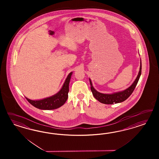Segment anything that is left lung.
Returning <instances> with one entry per match:
<instances>
[{
    "label": "left lung",
    "instance_id": "obj_1",
    "mask_svg": "<svg viewBox=\"0 0 159 159\" xmlns=\"http://www.w3.org/2000/svg\"><path fill=\"white\" fill-rule=\"evenodd\" d=\"M141 72H142V63H141V60H140L139 72L138 75L136 77V79H135V81L133 83V84L129 87H128V89H126V90L122 91V92H117V93H115L111 94H102V93L96 91L93 86L90 79H89L90 86H91V91L93 93V95L98 101H100L101 103L106 104H112L114 103L116 104V103L123 102L130 96V95L132 94V93L134 91V89L138 84L140 76L141 75Z\"/></svg>",
    "mask_w": 159,
    "mask_h": 159
}]
</instances>
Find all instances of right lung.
<instances>
[{
	"label": "right lung",
	"mask_w": 159,
	"mask_h": 159,
	"mask_svg": "<svg viewBox=\"0 0 159 159\" xmlns=\"http://www.w3.org/2000/svg\"><path fill=\"white\" fill-rule=\"evenodd\" d=\"M72 72H70L63 85L61 90L57 94L40 100H31L26 98L27 100L33 106L41 110H54L63 106L68 97L69 84Z\"/></svg>",
	"instance_id": "right-lung-1"
}]
</instances>
